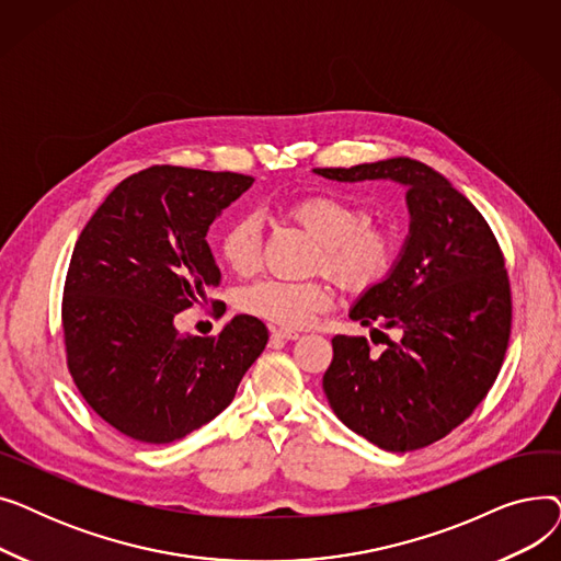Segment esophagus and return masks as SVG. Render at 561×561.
<instances>
[{
    "mask_svg": "<svg viewBox=\"0 0 561 561\" xmlns=\"http://www.w3.org/2000/svg\"><path fill=\"white\" fill-rule=\"evenodd\" d=\"M273 339L296 341V339H300V332H296V330H273Z\"/></svg>",
    "mask_w": 561,
    "mask_h": 561,
    "instance_id": "obj_1",
    "label": "esophagus"
}]
</instances>
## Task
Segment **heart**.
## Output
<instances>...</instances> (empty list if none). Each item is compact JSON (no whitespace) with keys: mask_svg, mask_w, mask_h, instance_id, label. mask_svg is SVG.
<instances>
[{"mask_svg":"<svg viewBox=\"0 0 561 561\" xmlns=\"http://www.w3.org/2000/svg\"><path fill=\"white\" fill-rule=\"evenodd\" d=\"M286 214L318 243L316 263L345 288H366L389 271L396 241L387 227L368 222L357 202L334 193L293 199ZM261 229L254 216L229 222L220 236V254L233 273L250 275L259 263ZM332 305L330 288L318 282L259 279L239 293V309L282 328H305Z\"/></svg>","mask_w":561,"mask_h":561,"instance_id":"1","label":"heart"}]
</instances>
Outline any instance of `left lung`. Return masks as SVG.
Segmentation results:
<instances>
[{
	"instance_id": "obj_1",
	"label": "left lung",
	"mask_w": 561,
	"mask_h": 561,
	"mask_svg": "<svg viewBox=\"0 0 561 561\" xmlns=\"http://www.w3.org/2000/svg\"><path fill=\"white\" fill-rule=\"evenodd\" d=\"M313 172L332 182L385 180L407 188L402 250L387 277L350 309L352 320H377L398 339L375 355L364 336H334L322 389L341 423L377 448H425L473 414L503 366L512 330L503 252L476 206L416 159Z\"/></svg>"
}]
</instances>
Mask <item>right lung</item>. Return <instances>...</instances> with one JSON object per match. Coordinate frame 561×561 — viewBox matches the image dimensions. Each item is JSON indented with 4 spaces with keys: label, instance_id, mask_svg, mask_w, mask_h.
Instances as JSON below:
<instances>
[{
    "label": "right lung",
    "instance_id": "add662e5",
    "mask_svg": "<svg viewBox=\"0 0 561 561\" xmlns=\"http://www.w3.org/2000/svg\"><path fill=\"white\" fill-rule=\"evenodd\" d=\"M252 182L152 165L108 193L75 245L64 288L68 368L83 400L142 444H172L214 421L268 343L245 313L218 336L174 328L220 282L206 231Z\"/></svg>",
    "mask_w": 561,
    "mask_h": 561
}]
</instances>
